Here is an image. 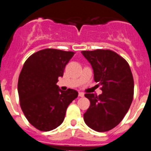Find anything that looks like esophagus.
Here are the masks:
<instances>
[{
  "mask_svg": "<svg viewBox=\"0 0 151 151\" xmlns=\"http://www.w3.org/2000/svg\"><path fill=\"white\" fill-rule=\"evenodd\" d=\"M78 96L79 97H84V93L83 92H78Z\"/></svg>",
  "mask_w": 151,
  "mask_h": 151,
  "instance_id": "obj_1",
  "label": "esophagus"
}]
</instances>
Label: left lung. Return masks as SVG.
Listing matches in <instances>:
<instances>
[{"label": "left lung", "mask_w": 151, "mask_h": 151, "mask_svg": "<svg viewBox=\"0 0 151 151\" xmlns=\"http://www.w3.org/2000/svg\"><path fill=\"white\" fill-rule=\"evenodd\" d=\"M82 54L94 70V79L102 94H85L91 104L84 121L99 132L115 128L127 113L133 100L134 80L127 61L110 50H83Z\"/></svg>", "instance_id": "1"}]
</instances>
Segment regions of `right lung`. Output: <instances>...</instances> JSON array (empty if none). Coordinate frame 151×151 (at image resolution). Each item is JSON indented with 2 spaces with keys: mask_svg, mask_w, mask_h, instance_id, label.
Here are the masks:
<instances>
[{
  "mask_svg": "<svg viewBox=\"0 0 151 151\" xmlns=\"http://www.w3.org/2000/svg\"><path fill=\"white\" fill-rule=\"evenodd\" d=\"M74 52L47 48L26 60L18 80L20 106L29 123L48 132L63 122L69 104L78 97L73 89L66 91L57 85Z\"/></svg>",
  "mask_w": 151,
  "mask_h": 151,
  "instance_id": "obj_1",
  "label": "right lung"
}]
</instances>
